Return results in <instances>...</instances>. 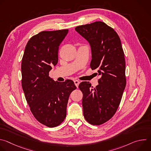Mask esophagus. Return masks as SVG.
I'll list each match as a JSON object with an SVG mask.
<instances>
[{
	"label": "esophagus",
	"mask_w": 151,
	"mask_h": 151,
	"mask_svg": "<svg viewBox=\"0 0 151 151\" xmlns=\"http://www.w3.org/2000/svg\"><path fill=\"white\" fill-rule=\"evenodd\" d=\"M74 83H75V85H76V87L78 88V86H79V84L80 83V82L78 81V80H75L74 81Z\"/></svg>",
	"instance_id": "obj_1"
}]
</instances>
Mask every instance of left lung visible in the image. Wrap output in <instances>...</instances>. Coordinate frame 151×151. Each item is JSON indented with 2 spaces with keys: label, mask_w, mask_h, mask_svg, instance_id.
Instances as JSON below:
<instances>
[{
  "label": "left lung",
  "mask_w": 151,
  "mask_h": 151,
  "mask_svg": "<svg viewBox=\"0 0 151 151\" xmlns=\"http://www.w3.org/2000/svg\"><path fill=\"white\" fill-rule=\"evenodd\" d=\"M75 30L90 43V68L101 76L96 88L89 82L79 85L85 119L100 125L111 119L119 106L126 85L124 52L117 33L101 21L77 26Z\"/></svg>",
  "instance_id": "1"
}]
</instances>
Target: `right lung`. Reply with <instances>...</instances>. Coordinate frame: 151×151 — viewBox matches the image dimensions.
<instances>
[{"label":"right lung","mask_w":151,"mask_h":151,"mask_svg":"<svg viewBox=\"0 0 151 151\" xmlns=\"http://www.w3.org/2000/svg\"><path fill=\"white\" fill-rule=\"evenodd\" d=\"M68 29L43 31L26 45L21 62V85L34 117L48 127L61 124L66 116L70 93L76 88L73 81H54L49 76L58 63L59 45Z\"/></svg>","instance_id":"add662e5"}]
</instances>
